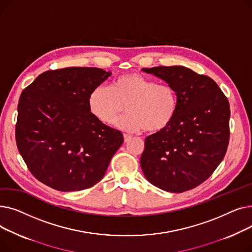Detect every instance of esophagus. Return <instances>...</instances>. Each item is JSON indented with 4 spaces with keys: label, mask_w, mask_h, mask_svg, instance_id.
Returning <instances> with one entry per match:
<instances>
[{
    "label": "esophagus",
    "mask_w": 252,
    "mask_h": 252,
    "mask_svg": "<svg viewBox=\"0 0 252 252\" xmlns=\"http://www.w3.org/2000/svg\"><path fill=\"white\" fill-rule=\"evenodd\" d=\"M124 139H125V142L126 143V142H128L130 139H131V136H129V135H126V134H125L124 135Z\"/></svg>",
    "instance_id": "obj_1"
}]
</instances>
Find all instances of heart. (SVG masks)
Wrapping results in <instances>:
<instances>
[{"mask_svg": "<svg viewBox=\"0 0 252 252\" xmlns=\"http://www.w3.org/2000/svg\"><path fill=\"white\" fill-rule=\"evenodd\" d=\"M126 103V114L115 126L123 130L137 133L144 128L157 133L171 123L178 111L176 89L169 84H156L138 72L117 76L110 87L98 86L88 97L92 115L102 124L112 125Z\"/></svg>", "mask_w": 252, "mask_h": 252, "instance_id": "1", "label": "heart"}]
</instances>
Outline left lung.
<instances>
[{"label": "left lung", "mask_w": 252, "mask_h": 252, "mask_svg": "<svg viewBox=\"0 0 252 252\" xmlns=\"http://www.w3.org/2000/svg\"><path fill=\"white\" fill-rule=\"evenodd\" d=\"M142 70L173 86L179 99L173 123L145 139L144 176L167 192L191 190L211 176L227 152L229 101L213 78L184 66Z\"/></svg>", "instance_id": "1"}]
</instances>
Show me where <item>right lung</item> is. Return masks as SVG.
<instances>
[{
    "instance_id": "obj_1",
    "label": "right lung",
    "mask_w": 252,
    "mask_h": 252,
    "mask_svg": "<svg viewBox=\"0 0 252 252\" xmlns=\"http://www.w3.org/2000/svg\"><path fill=\"white\" fill-rule=\"evenodd\" d=\"M111 74L97 67L49 70L22 91L16 144L39 182L70 192L102 180L124 136L92 115L88 97Z\"/></svg>"
}]
</instances>
